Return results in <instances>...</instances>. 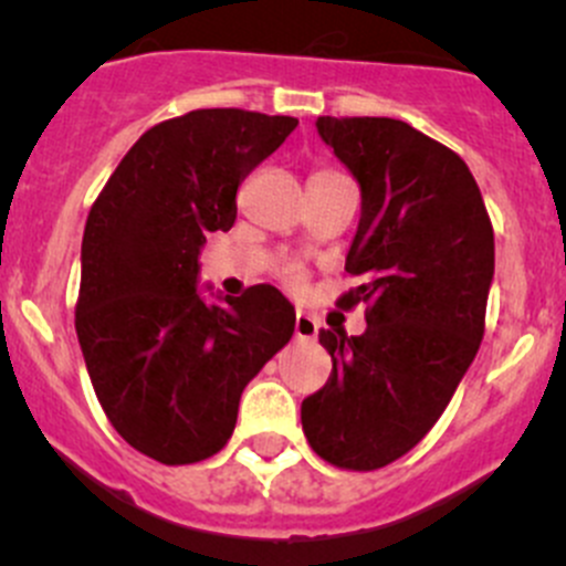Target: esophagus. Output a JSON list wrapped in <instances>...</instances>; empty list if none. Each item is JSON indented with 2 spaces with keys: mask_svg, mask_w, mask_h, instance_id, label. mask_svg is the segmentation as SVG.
Returning a JSON list of instances; mask_svg holds the SVG:
<instances>
[{
  "mask_svg": "<svg viewBox=\"0 0 566 566\" xmlns=\"http://www.w3.org/2000/svg\"><path fill=\"white\" fill-rule=\"evenodd\" d=\"M317 317L306 315V312H298V315H295V336H298V339H317Z\"/></svg>",
  "mask_w": 566,
  "mask_h": 566,
  "instance_id": "esophagus-1",
  "label": "esophagus"
}]
</instances>
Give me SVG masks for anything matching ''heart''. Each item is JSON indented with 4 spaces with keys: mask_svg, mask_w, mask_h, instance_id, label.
I'll list each match as a JSON object with an SVG mask.
<instances>
[{
    "mask_svg": "<svg viewBox=\"0 0 566 566\" xmlns=\"http://www.w3.org/2000/svg\"><path fill=\"white\" fill-rule=\"evenodd\" d=\"M287 279H290V282H301V271H298V268H290Z\"/></svg>",
    "mask_w": 566,
    "mask_h": 566,
    "instance_id": "obj_1",
    "label": "heart"
}]
</instances>
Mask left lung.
<instances>
[{"mask_svg": "<svg viewBox=\"0 0 566 566\" xmlns=\"http://www.w3.org/2000/svg\"><path fill=\"white\" fill-rule=\"evenodd\" d=\"M356 177L361 219L339 306L367 304V331H319L331 378L301 402L310 447L331 465L375 471L432 430L484 334L495 243L465 161L391 117H317Z\"/></svg>", "mask_w": 566, "mask_h": 566, "instance_id": "left-lung-1", "label": "left lung"}]
</instances>
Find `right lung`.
<instances>
[{
  "instance_id": "obj_1",
  "label": "right lung",
  "mask_w": 566,
  "mask_h": 566,
  "mask_svg": "<svg viewBox=\"0 0 566 566\" xmlns=\"http://www.w3.org/2000/svg\"><path fill=\"white\" fill-rule=\"evenodd\" d=\"M295 125L243 108L153 125L87 216L76 304L84 364L114 430L164 465L213 458L247 384L293 336V304L271 284L205 298L199 254L208 232L235 224L238 186Z\"/></svg>"
}]
</instances>
